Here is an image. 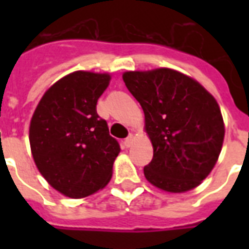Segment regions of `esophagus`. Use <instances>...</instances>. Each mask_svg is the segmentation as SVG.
Segmentation results:
<instances>
[{"label":"esophagus","instance_id":"esophagus-1","mask_svg":"<svg viewBox=\"0 0 249 249\" xmlns=\"http://www.w3.org/2000/svg\"><path fill=\"white\" fill-rule=\"evenodd\" d=\"M133 138H134V137H133L132 134H130V136H128V137H126V138H125V140H124L125 147H130V146H132Z\"/></svg>","mask_w":249,"mask_h":249}]
</instances>
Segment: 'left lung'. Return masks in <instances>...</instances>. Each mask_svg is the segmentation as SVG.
<instances>
[{
    "label": "left lung",
    "mask_w": 249,
    "mask_h": 249,
    "mask_svg": "<svg viewBox=\"0 0 249 249\" xmlns=\"http://www.w3.org/2000/svg\"><path fill=\"white\" fill-rule=\"evenodd\" d=\"M123 80L142 106L154 147L144 177L169 193L196 187L213 169L224 142L216 99L197 81L169 68L125 72Z\"/></svg>",
    "instance_id": "1"
}]
</instances>
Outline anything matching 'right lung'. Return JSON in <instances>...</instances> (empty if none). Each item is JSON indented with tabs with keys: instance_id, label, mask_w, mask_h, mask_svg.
Listing matches in <instances>:
<instances>
[{
	"instance_id": "right-lung-1",
	"label": "right lung",
	"mask_w": 249,
	"mask_h": 249,
	"mask_svg": "<svg viewBox=\"0 0 249 249\" xmlns=\"http://www.w3.org/2000/svg\"><path fill=\"white\" fill-rule=\"evenodd\" d=\"M109 75L77 71L41 98L29 126L33 160L44 178L66 196L80 199L103 189L120 144L97 113Z\"/></svg>"
}]
</instances>
